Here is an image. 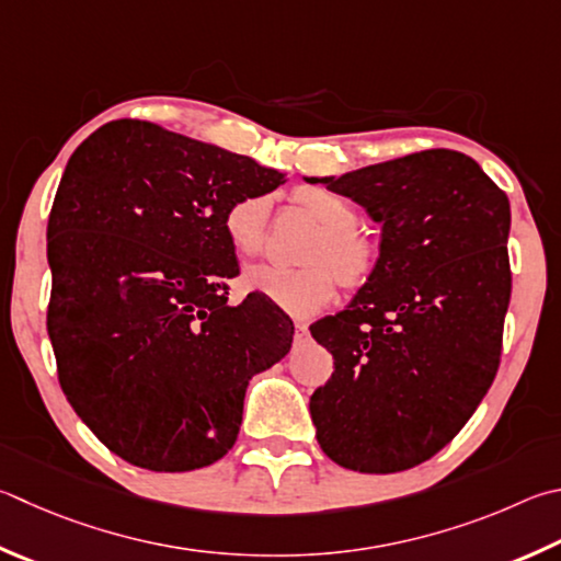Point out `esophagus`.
<instances>
[{"label": "esophagus", "mask_w": 561, "mask_h": 561, "mask_svg": "<svg viewBox=\"0 0 561 561\" xmlns=\"http://www.w3.org/2000/svg\"><path fill=\"white\" fill-rule=\"evenodd\" d=\"M294 329H297V335H294V339H297V341H304L309 335V325L307 323L299 321L297 325H294Z\"/></svg>", "instance_id": "obj_1"}]
</instances>
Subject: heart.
<instances>
[{
	"mask_svg": "<svg viewBox=\"0 0 561 561\" xmlns=\"http://www.w3.org/2000/svg\"><path fill=\"white\" fill-rule=\"evenodd\" d=\"M291 201L321 226L304 252L307 267L282 270L262 264L245 272V287L277 309L309 319L335 299L339 282L348 289L365 287L378 270V250L358 232V208L341 193L323 186H301L291 193ZM267 220V196L238 198L226 210L222 230L238 257H257L262 252Z\"/></svg>",
	"mask_w": 561,
	"mask_h": 561,
	"instance_id": "1",
	"label": "heart"
}]
</instances>
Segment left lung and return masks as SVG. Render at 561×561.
<instances>
[{"instance_id": "left-lung-1", "label": "left lung", "mask_w": 561, "mask_h": 561, "mask_svg": "<svg viewBox=\"0 0 561 561\" xmlns=\"http://www.w3.org/2000/svg\"><path fill=\"white\" fill-rule=\"evenodd\" d=\"M307 181L382 226L373 279L311 325L335 368L309 402L316 439L351 471H407L463 430L501 365L511 203L451 149Z\"/></svg>"}]
</instances>
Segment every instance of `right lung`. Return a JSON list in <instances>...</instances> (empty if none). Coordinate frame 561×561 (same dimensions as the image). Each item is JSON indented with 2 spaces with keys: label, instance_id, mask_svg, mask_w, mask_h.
<instances>
[{
  "label": "right lung",
  "instance_id": "1",
  "mask_svg": "<svg viewBox=\"0 0 561 561\" xmlns=\"http://www.w3.org/2000/svg\"><path fill=\"white\" fill-rule=\"evenodd\" d=\"M284 174L141 119L80 145L48 218V339L70 407L149 471L216 463L238 439L252 375L291 348L270 301L230 307L238 257L222 216Z\"/></svg>",
  "mask_w": 561,
  "mask_h": 561
}]
</instances>
